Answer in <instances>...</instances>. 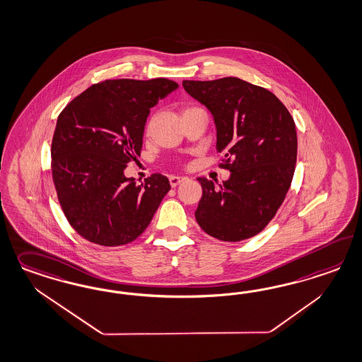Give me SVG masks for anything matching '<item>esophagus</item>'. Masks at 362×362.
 <instances>
[{"label":"esophagus","mask_w":362,"mask_h":362,"mask_svg":"<svg viewBox=\"0 0 362 362\" xmlns=\"http://www.w3.org/2000/svg\"><path fill=\"white\" fill-rule=\"evenodd\" d=\"M185 180H187V177H181V175H170V177H169V182H170V185L173 187L180 185V184L184 182Z\"/></svg>","instance_id":"obj_1"}]
</instances>
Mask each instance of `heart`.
I'll return each mask as SVG.
<instances>
[{
    "mask_svg": "<svg viewBox=\"0 0 362 362\" xmlns=\"http://www.w3.org/2000/svg\"><path fill=\"white\" fill-rule=\"evenodd\" d=\"M189 109H190V107H189Z\"/></svg>",
    "mask_w": 362,
    "mask_h": 362,
    "instance_id": "b5f03b06",
    "label": "heart"
}]
</instances>
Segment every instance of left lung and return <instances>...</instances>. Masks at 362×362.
Returning a JSON list of instances; mask_svg holds the SVG:
<instances>
[{"instance_id": "obj_1", "label": "left lung", "mask_w": 362, "mask_h": 362, "mask_svg": "<svg viewBox=\"0 0 362 362\" xmlns=\"http://www.w3.org/2000/svg\"><path fill=\"white\" fill-rule=\"evenodd\" d=\"M184 89L206 106L217 127L221 187L197 180L202 197L194 213L211 237L237 243L262 232L280 209L292 184L297 133L286 106L268 89L237 77L184 81Z\"/></svg>"}]
</instances>
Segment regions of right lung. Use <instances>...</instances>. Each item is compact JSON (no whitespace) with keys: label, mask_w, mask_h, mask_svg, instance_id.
Returning a JSON list of instances; mask_svg holds the SVG:
<instances>
[{"label":"right lung","mask_w":362,"mask_h":362,"mask_svg":"<svg viewBox=\"0 0 362 362\" xmlns=\"http://www.w3.org/2000/svg\"><path fill=\"white\" fill-rule=\"evenodd\" d=\"M177 88L168 78L105 80L59 113L52 177L70 226L89 243L121 246L134 241L170 190L160 173L137 184L124 170L140 156L151 107Z\"/></svg>","instance_id":"1"}]
</instances>
